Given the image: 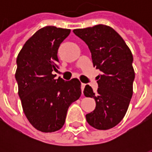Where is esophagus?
<instances>
[{"mask_svg":"<svg viewBox=\"0 0 152 152\" xmlns=\"http://www.w3.org/2000/svg\"><path fill=\"white\" fill-rule=\"evenodd\" d=\"M85 86H86V84L81 83V91H82V94H83V90H84V89H85Z\"/></svg>","mask_w":152,"mask_h":152,"instance_id":"obj_1","label":"esophagus"}]
</instances>
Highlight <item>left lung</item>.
Returning <instances> with one entry per match:
<instances>
[{
	"label": "left lung",
	"instance_id": "left-lung-1",
	"mask_svg": "<svg viewBox=\"0 0 152 152\" xmlns=\"http://www.w3.org/2000/svg\"><path fill=\"white\" fill-rule=\"evenodd\" d=\"M73 32L89 47L94 66L102 72L97 76V93L86 85V97L94 98L95 109L86 115V121L97 129L115 127L124 118L133 95L135 73L133 54L123 38L107 25L75 29Z\"/></svg>",
	"mask_w": 152,
	"mask_h": 152
}]
</instances>
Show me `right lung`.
Listing matches in <instances>:
<instances>
[{
	"mask_svg": "<svg viewBox=\"0 0 152 152\" xmlns=\"http://www.w3.org/2000/svg\"><path fill=\"white\" fill-rule=\"evenodd\" d=\"M70 29L46 26L29 38L17 57L15 79L23 112L37 130H59L66 120L68 107L81 94L77 78L69 81L58 77V50L70 34Z\"/></svg>",
	"mask_w": 152,
	"mask_h": 152,
	"instance_id": "right-lung-1",
	"label": "right lung"
}]
</instances>
